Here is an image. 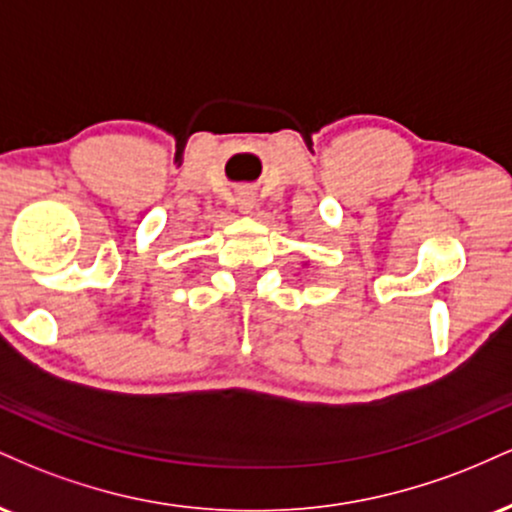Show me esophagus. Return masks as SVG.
Returning a JSON list of instances; mask_svg holds the SVG:
<instances>
[{
	"instance_id": "esophagus-1",
	"label": "esophagus",
	"mask_w": 512,
	"mask_h": 512,
	"mask_svg": "<svg viewBox=\"0 0 512 512\" xmlns=\"http://www.w3.org/2000/svg\"><path fill=\"white\" fill-rule=\"evenodd\" d=\"M240 209H245V211L252 209V197L250 195H245L243 199H240Z\"/></svg>"
}]
</instances>
